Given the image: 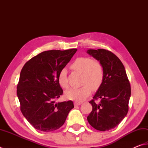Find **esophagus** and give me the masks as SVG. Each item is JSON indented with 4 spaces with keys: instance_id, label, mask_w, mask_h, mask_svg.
I'll return each mask as SVG.
<instances>
[{
    "instance_id": "1",
    "label": "esophagus",
    "mask_w": 148,
    "mask_h": 148,
    "mask_svg": "<svg viewBox=\"0 0 148 148\" xmlns=\"http://www.w3.org/2000/svg\"><path fill=\"white\" fill-rule=\"evenodd\" d=\"M81 104H82V102H74L75 106H80Z\"/></svg>"
}]
</instances>
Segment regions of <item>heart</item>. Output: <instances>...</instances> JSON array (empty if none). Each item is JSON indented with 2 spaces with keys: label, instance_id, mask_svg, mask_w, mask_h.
<instances>
[{
  "label": "heart",
  "instance_id": "heart-1",
  "mask_svg": "<svg viewBox=\"0 0 148 148\" xmlns=\"http://www.w3.org/2000/svg\"><path fill=\"white\" fill-rule=\"evenodd\" d=\"M71 68L82 74V84L84 86L79 88L69 89L65 91V96L68 99L82 102L90 95L91 88L93 90L99 88L104 78V69L99 62L89 57L77 58L72 63ZM58 82L62 88L68 87L66 69H62L60 71Z\"/></svg>",
  "mask_w": 148,
  "mask_h": 148
}]
</instances>
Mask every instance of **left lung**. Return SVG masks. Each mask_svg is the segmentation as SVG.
<instances>
[{"instance_id":"8db88e82","label":"left lung","mask_w":148,"mask_h":148,"mask_svg":"<svg viewBox=\"0 0 148 148\" xmlns=\"http://www.w3.org/2000/svg\"><path fill=\"white\" fill-rule=\"evenodd\" d=\"M87 53L99 61L104 69L102 82L93 100L92 111L87 119L97 130L105 132L115 128L126 116L131 97V86L125 68L112 52L104 49H88ZM101 99L99 103L94 100Z\"/></svg>"}]
</instances>
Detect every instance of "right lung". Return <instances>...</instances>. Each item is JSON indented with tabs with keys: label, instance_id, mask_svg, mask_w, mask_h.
<instances>
[{
	"label": "right lung",
	"instance_id": "right-lung-1",
	"mask_svg": "<svg viewBox=\"0 0 148 148\" xmlns=\"http://www.w3.org/2000/svg\"><path fill=\"white\" fill-rule=\"evenodd\" d=\"M77 51H43L22 68L16 94L21 112L36 130L50 132L58 129L74 108L71 100L57 103L55 100L63 93L58 82V74Z\"/></svg>",
	"mask_w": 148,
	"mask_h": 148
}]
</instances>
